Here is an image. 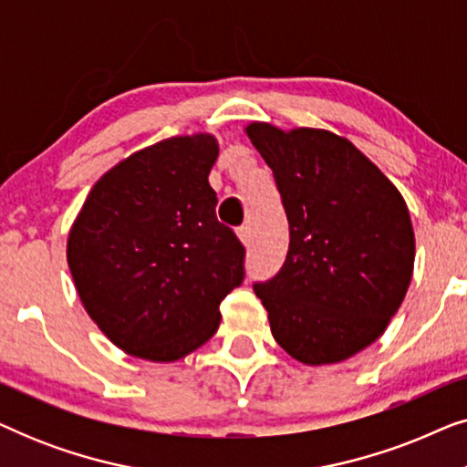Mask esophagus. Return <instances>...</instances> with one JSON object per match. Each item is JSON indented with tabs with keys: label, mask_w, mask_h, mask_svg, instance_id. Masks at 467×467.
<instances>
[{
	"label": "esophagus",
	"mask_w": 467,
	"mask_h": 467,
	"mask_svg": "<svg viewBox=\"0 0 467 467\" xmlns=\"http://www.w3.org/2000/svg\"><path fill=\"white\" fill-rule=\"evenodd\" d=\"M238 240H240L244 246L251 244V232H248V227H240V229H238Z\"/></svg>",
	"instance_id": "34e87169"
}]
</instances>
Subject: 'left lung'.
I'll return each instance as SVG.
<instances>
[{
	"label": "left lung",
	"instance_id": "left-lung-1",
	"mask_svg": "<svg viewBox=\"0 0 467 467\" xmlns=\"http://www.w3.org/2000/svg\"><path fill=\"white\" fill-rule=\"evenodd\" d=\"M276 178L289 253L254 285L274 340L306 366L353 357L385 334L414 270V229L398 187L329 130L244 127Z\"/></svg>",
	"mask_w": 467,
	"mask_h": 467
}]
</instances>
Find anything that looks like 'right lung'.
Wrapping results in <instances>:
<instances>
[{"label":"right lung","mask_w":467,"mask_h":467,"mask_svg":"<svg viewBox=\"0 0 467 467\" xmlns=\"http://www.w3.org/2000/svg\"><path fill=\"white\" fill-rule=\"evenodd\" d=\"M213 133L146 146L88 191L67 234L87 315L114 347L171 363L206 344L219 306L244 278V248L216 221Z\"/></svg>","instance_id":"obj_1"}]
</instances>
